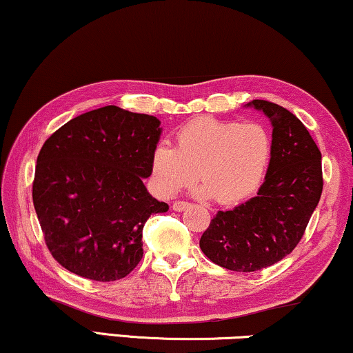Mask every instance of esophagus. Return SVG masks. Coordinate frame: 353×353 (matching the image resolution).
<instances>
[{"mask_svg": "<svg viewBox=\"0 0 353 353\" xmlns=\"http://www.w3.org/2000/svg\"><path fill=\"white\" fill-rule=\"evenodd\" d=\"M188 207H191V203L189 202H183V201H175L172 203V208L175 212H183V210H186Z\"/></svg>", "mask_w": 353, "mask_h": 353, "instance_id": "1", "label": "esophagus"}]
</instances>
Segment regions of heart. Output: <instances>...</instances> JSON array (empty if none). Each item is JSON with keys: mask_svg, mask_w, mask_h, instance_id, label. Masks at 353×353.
Instances as JSON below:
<instances>
[{"mask_svg": "<svg viewBox=\"0 0 353 353\" xmlns=\"http://www.w3.org/2000/svg\"><path fill=\"white\" fill-rule=\"evenodd\" d=\"M272 141L263 125L199 117L175 137V148L161 143L151 154L152 181L162 196L202 183L199 192L232 205L252 196L268 170Z\"/></svg>", "mask_w": 353, "mask_h": 353, "instance_id": "obj_1", "label": "heart"}]
</instances>
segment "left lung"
I'll return each mask as SVG.
<instances>
[{"instance_id":"1","label":"left lung","mask_w":353,"mask_h":353,"mask_svg":"<svg viewBox=\"0 0 353 353\" xmlns=\"http://www.w3.org/2000/svg\"><path fill=\"white\" fill-rule=\"evenodd\" d=\"M272 124V154L258 194L232 210L218 212L201 237L214 264L236 272L269 268L293 252L319 205L321 152L303 122L268 100L247 103Z\"/></svg>"}]
</instances>
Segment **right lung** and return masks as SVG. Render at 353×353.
I'll return each instance as SVG.
<instances>
[{"instance_id":"1","label":"right lung","mask_w":353,"mask_h":353,"mask_svg":"<svg viewBox=\"0 0 353 353\" xmlns=\"http://www.w3.org/2000/svg\"><path fill=\"white\" fill-rule=\"evenodd\" d=\"M161 121L110 105L66 122L41 148L33 205L46 245L70 272L114 282L143 256V226L168 210L148 192Z\"/></svg>"}]
</instances>
